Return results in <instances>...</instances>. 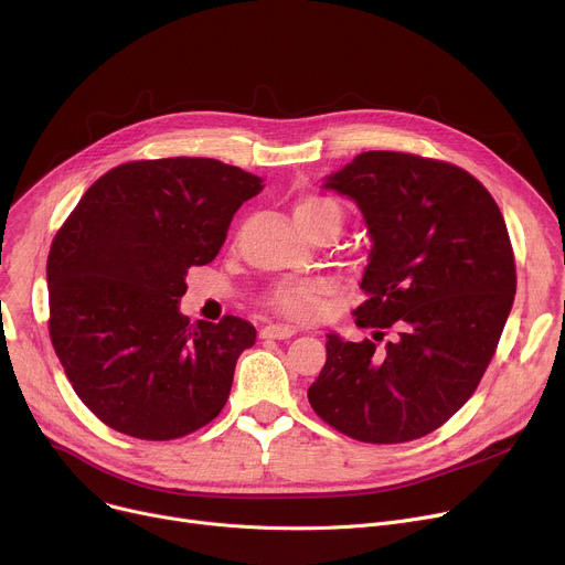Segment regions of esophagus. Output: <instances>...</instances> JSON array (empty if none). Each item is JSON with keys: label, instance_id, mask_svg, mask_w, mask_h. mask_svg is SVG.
<instances>
[{"label": "esophagus", "instance_id": "1", "mask_svg": "<svg viewBox=\"0 0 565 565\" xmlns=\"http://www.w3.org/2000/svg\"><path fill=\"white\" fill-rule=\"evenodd\" d=\"M296 334V328L294 326H280V323H269L263 328L260 337L263 339H289Z\"/></svg>", "mask_w": 565, "mask_h": 565}]
</instances>
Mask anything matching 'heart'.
Wrapping results in <instances>:
<instances>
[{
    "label": "heart",
    "instance_id": "heart-1",
    "mask_svg": "<svg viewBox=\"0 0 565 565\" xmlns=\"http://www.w3.org/2000/svg\"><path fill=\"white\" fill-rule=\"evenodd\" d=\"M294 217L305 231L319 220H332L341 222V206L323 195H302L294 204ZM334 291V282L330 278H300V280H282L276 282L267 294H265V305L274 309L276 315L296 319V321H309L317 319L326 298Z\"/></svg>",
    "mask_w": 565,
    "mask_h": 565
}]
</instances>
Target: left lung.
I'll return each mask as SVG.
<instances>
[{"mask_svg": "<svg viewBox=\"0 0 565 565\" xmlns=\"http://www.w3.org/2000/svg\"><path fill=\"white\" fill-rule=\"evenodd\" d=\"M326 188L356 202L372 237L352 311L372 339L328 334L307 399L352 440H417L467 404L503 334L516 294L503 213L467 170L411 152H361Z\"/></svg>", "mask_w": 565, "mask_h": 565, "instance_id": "1", "label": "left lung"}]
</instances>
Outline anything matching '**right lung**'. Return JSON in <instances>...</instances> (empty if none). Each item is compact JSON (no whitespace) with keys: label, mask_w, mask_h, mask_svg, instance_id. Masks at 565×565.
<instances>
[{"label":"right lung","mask_w":565,"mask_h":565,"mask_svg":"<svg viewBox=\"0 0 565 565\" xmlns=\"http://www.w3.org/2000/svg\"><path fill=\"white\" fill-rule=\"evenodd\" d=\"M263 179L204 157L128 161L96 179L53 237L49 337L76 395L109 428L177 440L224 408L256 328L179 315Z\"/></svg>","instance_id":"obj_1"}]
</instances>
